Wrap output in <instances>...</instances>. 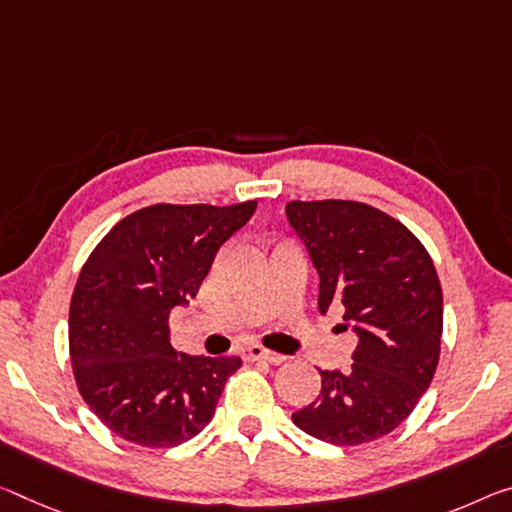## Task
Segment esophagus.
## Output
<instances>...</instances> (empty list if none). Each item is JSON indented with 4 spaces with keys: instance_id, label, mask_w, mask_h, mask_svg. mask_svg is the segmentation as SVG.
Here are the masks:
<instances>
[{
    "instance_id": "1",
    "label": "esophagus",
    "mask_w": 512,
    "mask_h": 512,
    "mask_svg": "<svg viewBox=\"0 0 512 512\" xmlns=\"http://www.w3.org/2000/svg\"><path fill=\"white\" fill-rule=\"evenodd\" d=\"M246 355H248V360H264V362H269V364H282V362L287 360L285 355L273 353V351H269V348L257 346V344L248 346V348H246Z\"/></svg>"
}]
</instances>
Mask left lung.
I'll return each mask as SVG.
<instances>
[{
  "label": "left lung",
  "mask_w": 512,
  "mask_h": 512,
  "mask_svg": "<svg viewBox=\"0 0 512 512\" xmlns=\"http://www.w3.org/2000/svg\"><path fill=\"white\" fill-rule=\"evenodd\" d=\"M285 212L319 273V312L342 303L358 335L351 371H321V394L291 419L328 444L378 440L415 410L440 360L433 259L408 227L364 202L294 200Z\"/></svg>",
  "instance_id": "left-lung-1"
}]
</instances>
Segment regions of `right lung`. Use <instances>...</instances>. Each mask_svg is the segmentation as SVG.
<instances>
[{"label":"right lung","mask_w":512,"mask_h":512,"mask_svg":"<svg viewBox=\"0 0 512 512\" xmlns=\"http://www.w3.org/2000/svg\"><path fill=\"white\" fill-rule=\"evenodd\" d=\"M255 209V200L139 209L81 269L68 319L72 371L88 408L123 440L166 449L212 421L241 358L175 351L168 316L198 294L218 250Z\"/></svg>","instance_id":"obj_1"}]
</instances>
